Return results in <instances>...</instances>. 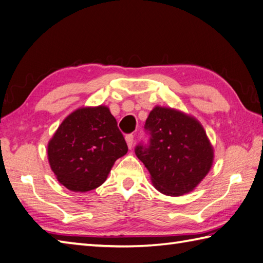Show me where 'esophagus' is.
Listing matches in <instances>:
<instances>
[{
    "instance_id": "34e87169",
    "label": "esophagus",
    "mask_w": 263,
    "mask_h": 263,
    "mask_svg": "<svg viewBox=\"0 0 263 263\" xmlns=\"http://www.w3.org/2000/svg\"><path fill=\"white\" fill-rule=\"evenodd\" d=\"M126 142H127L128 147L133 148V143H134V135H133V134H129V135L126 136Z\"/></svg>"
}]
</instances>
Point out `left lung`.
<instances>
[{
	"mask_svg": "<svg viewBox=\"0 0 263 263\" xmlns=\"http://www.w3.org/2000/svg\"><path fill=\"white\" fill-rule=\"evenodd\" d=\"M144 128L148 143L138 144L135 153L153 186L170 196L192 192L213 163V147L204 128L194 117L163 106L149 112Z\"/></svg>",
	"mask_w": 263,
	"mask_h": 263,
	"instance_id": "1",
	"label": "left lung"
}]
</instances>
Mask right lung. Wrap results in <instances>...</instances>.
<instances>
[{
    "instance_id": "right-lung-1",
    "label": "right lung",
    "mask_w": 263,
    "mask_h": 263,
    "mask_svg": "<svg viewBox=\"0 0 263 263\" xmlns=\"http://www.w3.org/2000/svg\"><path fill=\"white\" fill-rule=\"evenodd\" d=\"M127 151L108 106H86L61 122L47 145V158L59 183L83 193L103 184L116 160Z\"/></svg>"
}]
</instances>
